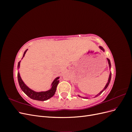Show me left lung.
<instances>
[{
	"instance_id": "1",
	"label": "left lung",
	"mask_w": 132,
	"mask_h": 132,
	"mask_svg": "<svg viewBox=\"0 0 132 132\" xmlns=\"http://www.w3.org/2000/svg\"><path fill=\"white\" fill-rule=\"evenodd\" d=\"M100 49H101V50H102V51H104V50L103 49V48H102V47H100ZM107 61H108V62H109V67H110V68H111V62H110V59L107 58ZM111 73H110V77H109V80H108V82H107V83L106 85V86H105V87H104V89H103V90H102V91L100 92V93L98 94H97L96 96H96H98V95H100V94H101L102 93V92H103V91L105 90L106 89V88H107V87H108V86H109V84H110V81H111ZM83 98H84V97H83Z\"/></svg>"
}]
</instances>
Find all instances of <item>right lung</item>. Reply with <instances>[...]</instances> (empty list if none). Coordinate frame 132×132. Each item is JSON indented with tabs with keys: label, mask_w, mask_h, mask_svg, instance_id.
Instances as JSON below:
<instances>
[{
	"label": "right lung",
	"mask_w": 132,
	"mask_h": 132,
	"mask_svg": "<svg viewBox=\"0 0 132 132\" xmlns=\"http://www.w3.org/2000/svg\"><path fill=\"white\" fill-rule=\"evenodd\" d=\"M26 51L27 50H26L24 53H23V57H24ZM20 62H19L18 63V68L20 67ZM59 78V77L57 78L53 81L52 84L51 89L50 90L42 92H35L29 88V87L25 84L24 82L22 80V79L20 77V75L19 72H18V79L19 85L20 86V88L21 89V90L23 91V93H24L27 96H28L30 98L38 101H45L53 96L55 93L57 85L59 81L58 80Z\"/></svg>",
	"instance_id": "right-lung-1"
}]
</instances>
